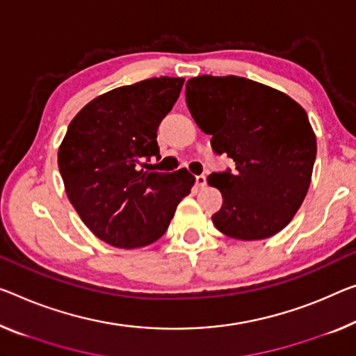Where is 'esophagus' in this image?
Segmentation results:
<instances>
[{
	"instance_id": "obj_1",
	"label": "esophagus",
	"mask_w": 356,
	"mask_h": 356,
	"mask_svg": "<svg viewBox=\"0 0 356 356\" xmlns=\"http://www.w3.org/2000/svg\"><path fill=\"white\" fill-rule=\"evenodd\" d=\"M205 184H207V177H205V175H197V177H195V186H197V188H204Z\"/></svg>"
}]
</instances>
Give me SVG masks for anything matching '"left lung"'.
<instances>
[{
	"label": "left lung",
	"mask_w": 356,
	"mask_h": 356,
	"mask_svg": "<svg viewBox=\"0 0 356 356\" xmlns=\"http://www.w3.org/2000/svg\"><path fill=\"white\" fill-rule=\"evenodd\" d=\"M186 103L216 154L235 172H213L222 194L211 216L218 231L238 240L280 232L307 194L316 138L304 108L283 92L240 76H197L186 83Z\"/></svg>",
	"instance_id": "1"
}]
</instances>
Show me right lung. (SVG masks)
Here are the masks:
<instances>
[{
  "label": "right lung",
  "mask_w": 356,
  "mask_h": 356,
  "mask_svg": "<svg viewBox=\"0 0 356 356\" xmlns=\"http://www.w3.org/2000/svg\"><path fill=\"white\" fill-rule=\"evenodd\" d=\"M183 78H151L97 97L76 114L58 147V170L81 220L118 248L146 247L165 234L195 178L186 168L145 172L159 159L157 129Z\"/></svg>",
  "instance_id": "obj_1"
}]
</instances>
